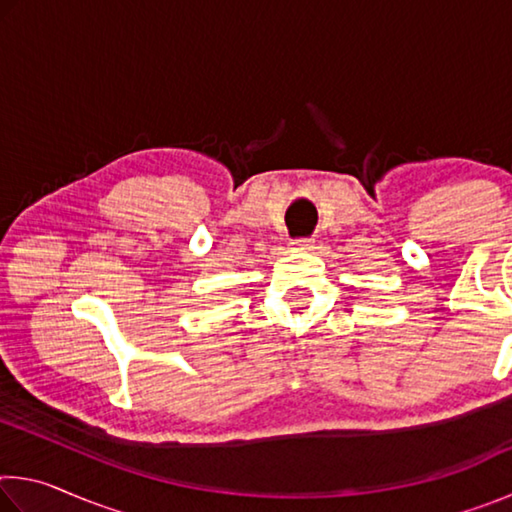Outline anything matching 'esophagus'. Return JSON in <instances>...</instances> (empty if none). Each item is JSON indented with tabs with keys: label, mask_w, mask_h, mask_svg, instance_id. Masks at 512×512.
I'll return each instance as SVG.
<instances>
[{
	"label": "esophagus",
	"mask_w": 512,
	"mask_h": 512,
	"mask_svg": "<svg viewBox=\"0 0 512 512\" xmlns=\"http://www.w3.org/2000/svg\"><path fill=\"white\" fill-rule=\"evenodd\" d=\"M291 244H293V248H296V250H309L311 246H314V239L302 237V239H293Z\"/></svg>",
	"instance_id": "1"
}]
</instances>
